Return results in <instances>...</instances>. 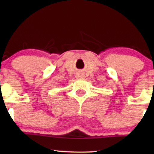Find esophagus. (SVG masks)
<instances>
[{"instance_id":"obj_1","label":"esophagus","mask_w":154,"mask_h":154,"mask_svg":"<svg viewBox=\"0 0 154 154\" xmlns=\"http://www.w3.org/2000/svg\"><path fill=\"white\" fill-rule=\"evenodd\" d=\"M76 77H77V79H82L85 78V76L83 74L79 73V74H77V76H76Z\"/></svg>"}]
</instances>
